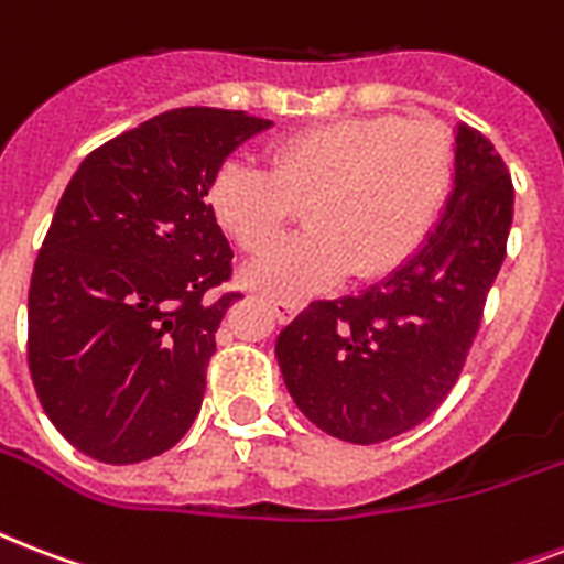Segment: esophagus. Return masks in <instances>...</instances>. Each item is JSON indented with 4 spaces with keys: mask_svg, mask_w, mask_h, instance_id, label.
I'll return each instance as SVG.
<instances>
[{
    "mask_svg": "<svg viewBox=\"0 0 564 564\" xmlns=\"http://www.w3.org/2000/svg\"><path fill=\"white\" fill-rule=\"evenodd\" d=\"M269 307H272V313L281 318V322H290V318H295L301 310L295 301H269Z\"/></svg>",
    "mask_w": 564,
    "mask_h": 564,
    "instance_id": "1",
    "label": "esophagus"
}]
</instances>
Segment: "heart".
Masks as SVG:
<instances>
[{
    "label": "heart",
    "mask_w": 564,
    "mask_h": 564,
    "mask_svg": "<svg viewBox=\"0 0 564 564\" xmlns=\"http://www.w3.org/2000/svg\"><path fill=\"white\" fill-rule=\"evenodd\" d=\"M265 172L228 161L207 204L221 234L248 254L283 237L307 204L313 230L246 269L274 299H307L343 283L383 278L419 254L454 187V152L438 128L398 117L336 119L278 140Z\"/></svg>",
    "instance_id": "obj_1"
}]
</instances>
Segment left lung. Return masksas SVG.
<instances>
[{
	"instance_id": "obj_1",
	"label": "left lung",
	"mask_w": 564,
	"mask_h": 564,
	"mask_svg": "<svg viewBox=\"0 0 564 564\" xmlns=\"http://www.w3.org/2000/svg\"><path fill=\"white\" fill-rule=\"evenodd\" d=\"M495 145L454 128V187L419 254L357 295L313 301L274 343L286 392L327 436L375 445L445 401L480 327L512 228Z\"/></svg>"
}]
</instances>
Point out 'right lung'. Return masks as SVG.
<instances>
[{"instance_id": "right-lung-1", "label": "right lung", "mask_w": 564, "mask_h": 564, "mask_svg": "<svg viewBox=\"0 0 564 564\" xmlns=\"http://www.w3.org/2000/svg\"><path fill=\"white\" fill-rule=\"evenodd\" d=\"M272 126L181 108L87 154L29 290V369L57 433L108 465L170 451L202 410L216 330L239 295L210 216L213 175Z\"/></svg>"}]
</instances>
